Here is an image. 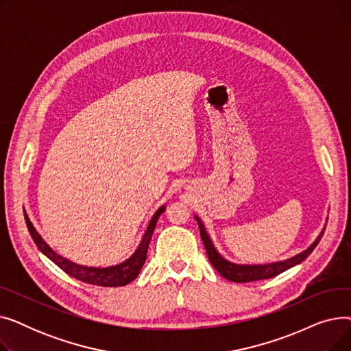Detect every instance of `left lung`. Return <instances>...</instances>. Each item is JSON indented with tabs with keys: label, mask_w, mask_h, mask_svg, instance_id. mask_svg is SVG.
Returning <instances> with one entry per match:
<instances>
[{
	"label": "left lung",
	"mask_w": 351,
	"mask_h": 351,
	"mask_svg": "<svg viewBox=\"0 0 351 351\" xmlns=\"http://www.w3.org/2000/svg\"><path fill=\"white\" fill-rule=\"evenodd\" d=\"M197 220V225H199V230H200V237H202V242L205 245L206 253L210 263L213 265V267L223 276L225 279L234 282V283H249V282H256V280H263V279H270L274 278V276H278L283 271H286L287 269L296 266L299 263H302L306 257L315 250V247L319 245L320 239L324 233V229L322 230V233L319 234V237L315 241L308 249H306L304 252L296 254L294 257H290V259L285 261V262H278V263H270V265H256V266H246V265H234L230 263L228 261H225L222 256H220L216 249L213 247V243L209 239L204 225H202L200 219L197 216H195Z\"/></svg>",
	"instance_id": "1"
}]
</instances>
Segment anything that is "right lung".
Segmentation results:
<instances>
[{"label":"right lung","instance_id":"obj_1","mask_svg":"<svg viewBox=\"0 0 351 351\" xmlns=\"http://www.w3.org/2000/svg\"><path fill=\"white\" fill-rule=\"evenodd\" d=\"M165 210V206L159 208L158 212L154 215V217L151 219L149 226H147L142 242L139 245V247L136 249V252L129 257V259L121 265L117 266H110V267H88V266H81L77 263H72L65 257L60 256L55 253L44 241L43 237L38 234V232L35 230V228L32 226V223L29 222L28 216L24 213L25 216V222H27V228L29 230V234L32 237V241L35 242V245L38 246V249L51 259L55 265H57L60 269H62L66 274L72 276L73 279L81 280L84 283L88 285H95V286H102V287H119V286H125L128 283H131L134 279L138 278V274L141 273V269L146 261V253H147V246H149V242L152 239V233L155 230L156 222L160 216V213Z\"/></svg>","mask_w":351,"mask_h":351}]
</instances>
